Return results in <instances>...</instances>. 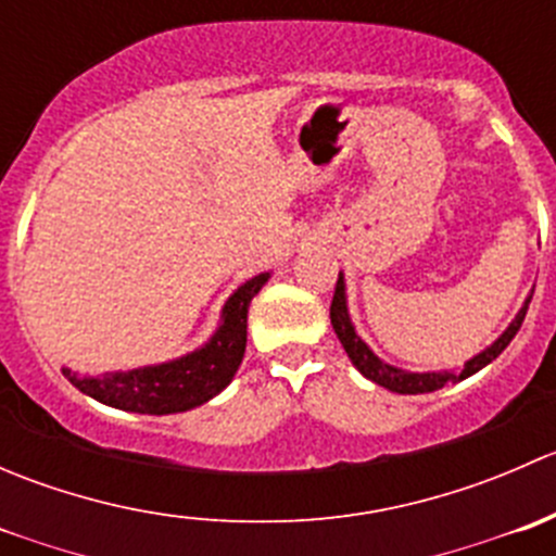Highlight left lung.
<instances>
[{"instance_id":"left-lung-1","label":"left lung","mask_w":556,"mask_h":556,"mask_svg":"<svg viewBox=\"0 0 556 556\" xmlns=\"http://www.w3.org/2000/svg\"><path fill=\"white\" fill-rule=\"evenodd\" d=\"M530 301H532V295H527L525 306H521L517 317H514V323L503 330L501 339H497L492 346H486L484 352H479L476 357H470V361L463 366V371L412 374V371H401V368H395V366H387L384 361H379V357L368 350L366 341L355 333V325H352L350 312H346L344 277H341V274H339V282H336L333 301H330V325H333L341 346H344L346 355H350V361L355 363V368L363 374V377L371 379V382H377L379 387H387V390L401 392V395H419V392H433V390H441V387L450 384V382L468 379L470 374H476V371H481L484 366H490V363L495 361V357L501 355L508 344H511L514 336H517L521 323H525V314H527V306H530Z\"/></svg>"}]
</instances>
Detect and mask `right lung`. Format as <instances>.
Returning <instances> with one entry per match:
<instances>
[{
    "mask_svg": "<svg viewBox=\"0 0 556 556\" xmlns=\"http://www.w3.org/2000/svg\"><path fill=\"white\" fill-rule=\"evenodd\" d=\"M268 274L247 279L223 306V323L201 350L161 366L112 371L102 377H77L64 368V377L80 392L106 406L137 414H177L212 401L231 384L247 346V312Z\"/></svg>",
    "mask_w": 556,
    "mask_h": 556,
    "instance_id": "add662e5",
    "label": "right lung"
}]
</instances>
